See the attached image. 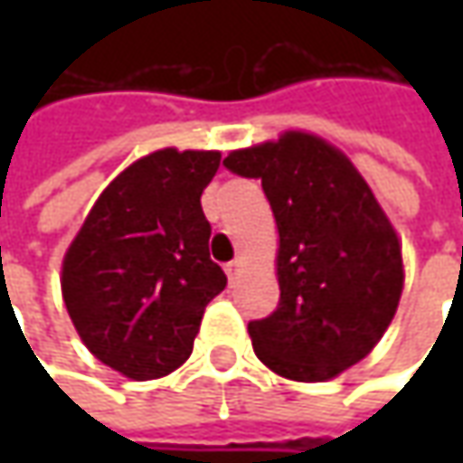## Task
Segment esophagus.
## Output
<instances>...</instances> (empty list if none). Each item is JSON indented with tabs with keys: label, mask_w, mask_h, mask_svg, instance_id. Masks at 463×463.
<instances>
[{
	"label": "esophagus",
	"mask_w": 463,
	"mask_h": 463,
	"mask_svg": "<svg viewBox=\"0 0 463 463\" xmlns=\"http://www.w3.org/2000/svg\"><path fill=\"white\" fill-rule=\"evenodd\" d=\"M223 270H226V276H229V283H234V280H237V278H240V273H241V262H240V260H234V262H229V265H226Z\"/></svg>",
	"instance_id": "obj_1"
}]
</instances>
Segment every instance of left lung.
Returning <instances> with one entry per match:
<instances>
[{"mask_svg":"<svg viewBox=\"0 0 463 463\" xmlns=\"http://www.w3.org/2000/svg\"><path fill=\"white\" fill-rule=\"evenodd\" d=\"M223 165L262 180L278 229V309L250 322L273 373L327 382L364 361L389 329L402 288V240L371 185L322 136L283 131Z\"/></svg>","mask_w":463,"mask_h":463,"instance_id":"obj_1","label":"left lung"}]
</instances>
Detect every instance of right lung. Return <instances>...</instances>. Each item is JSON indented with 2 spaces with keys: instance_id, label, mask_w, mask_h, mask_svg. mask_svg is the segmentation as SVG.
I'll return each instance as SVG.
<instances>
[{
  "instance_id": "obj_1",
  "label": "right lung",
  "mask_w": 463,
  "mask_h": 463,
  "mask_svg": "<svg viewBox=\"0 0 463 463\" xmlns=\"http://www.w3.org/2000/svg\"><path fill=\"white\" fill-rule=\"evenodd\" d=\"M219 165L222 152L175 146L136 159L99 193L63 255L71 325L126 379H162L185 364L208 301L226 286L201 208Z\"/></svg>"
}]
</instances>
